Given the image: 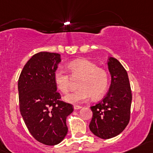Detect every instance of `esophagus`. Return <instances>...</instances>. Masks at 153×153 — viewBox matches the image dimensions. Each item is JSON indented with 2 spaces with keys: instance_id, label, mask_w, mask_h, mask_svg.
Listing matches in <instances>:
<instances>
[{
  "instance_id": "34e87169",
  "label": "esophagus",
  "mask_w": 153,
  "mask_h": 153,
  "mask_svg": "<svg viewBox=\"0 0 153 153\" xmlns=\"http://www.w3.org/2000/svg\"><path fill=\"white\" fill-rule=\"evenodd\" d=\"M81 107V106H78V105H74V109H75V110H79Z\"/></svg>"
}]
</instances>
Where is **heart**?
Wrapping results in <instances>:
<instances>
[{"mask_svg":"<svg viewBox=\"0 0 153 153\" xmlns=\"http://www.w3.org/2000/svg\"><path fill=\"white\" fill-rule=\"evenodd\" d=\"M68 68L73 79L78 80V89L66 96L65 100L76 104L88 100L92 96L97 99L105 94L108 85V73L105 69L98 68L96 64L85 59H78L68 64ZM53 80L62 93L67 94L71 84V78L65 70L56 69Z\"/></svg>","mask_w":153,"mask_h":153,"instance_id":"obj_1","label":"heart"}]
</instances>
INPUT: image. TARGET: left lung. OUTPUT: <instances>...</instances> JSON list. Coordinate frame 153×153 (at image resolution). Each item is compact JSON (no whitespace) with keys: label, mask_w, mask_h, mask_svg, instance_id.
Returning <instances> with one entry per match:
<instances>
[{"label":"left lung","mask_w":153,"mask_h":153,"mask_svg":"<svg viewBox=\"0 0 153 153\" xmlns=\"http://www.w3.org/2000/svg\"><path fill=\"white\" fill-rule=\"evenodd\" d=\"M109 71L111 84L105 98L91 107L93 116L89 124L91 131L101 139L116 137L129 123L132 94L128 73L115 58L110 57Z\"/></svg>","instance_id":"8db88e82"}]
</instances>
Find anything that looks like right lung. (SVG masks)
Segmentation results:
<instances>
[{"label":"right lung","instance_id":"1","mask_svg":"<svg viewBox=\"0 0 153 153\" xmlns=\"http://www.w3.org/2000/svg\"><path fill=\"white\" fill-rule=\"evenodd\" d=\"M61 62L60 54L39 52L22 70L18 80L20 113L33 137L46 145L60 143L68 134L67 117L71 104L60 101L53 73Z\"/></svg>","mask_w":153,"mask_h":153}]
</instances>
